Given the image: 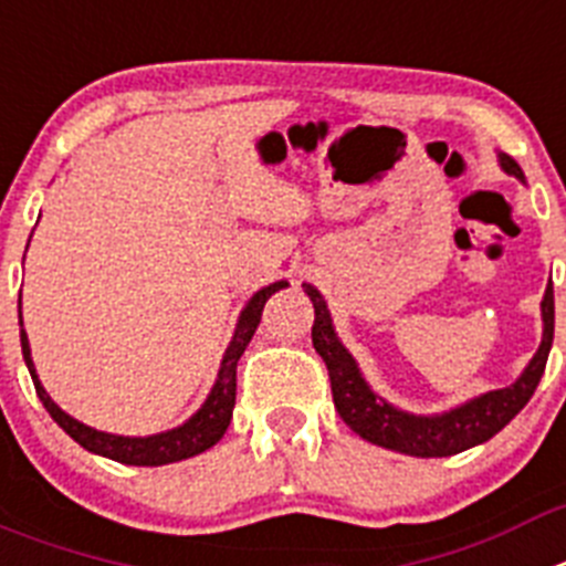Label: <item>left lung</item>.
<instances>
[{
  "mask_svg": "<svg viewBox=\"0 0 566 566\" xmlns=\"http://www.w3.org/2000/svg\"><path fill=\"white\" fill-rule=\"evenodd\" d=\"M500 165L505 174L525 181L522 168L507 154H500ZM303 289L311 303H314L311 342H314L317 354L323 356L325 367H328L331 392H334L336 412L342 415V421L356 434L370 440V443L385 446L392 452L412 454V458H449V454L465 452L471 446H480L494 438L531 401L538 381H542L547 356H551L553 328H556V303H553V286H547L542 300V345H538L536 356L525 367V373L511 387L483 392V396L471 398V401L460 403L449 412L409 415L387 403L385 398H378L367 387L354 356L347 354L345 345L336 336L323 294L308 286V283H303Z\"/></svg>",
  "mask_w": 566,
  "mask_h": 566,
  "instance_id": "obj_1",
  "label": "left lung"
}]
</instances>
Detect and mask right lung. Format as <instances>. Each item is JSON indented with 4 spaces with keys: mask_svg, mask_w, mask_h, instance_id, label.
<instances>
[{
    "mask_svg": "<svg viewBox=\"0 0 566 566\" xmlns=\"http://www.w3.org/2000/svg\"><path fill=\"white\" fill-rule=\"evenodd\" d=\"M283 286H289L286 280H277V283H272V286L252 294V300H249L247 308L241 311V317H238L235 334H232L230 347H227L224 359H221L219 378H216V385H212L207 401L201 403V409L190 418V421H185L176 429H168V432L148 434V438H123V434L97 432V429L75 421V418L66 415L53 398L46 396L44 387H41L39 376H35L33 359H30L28 334H24L22 328L24 365H28L30 376H33L35 392H39L41 403H44V409L50 412V418H53V421L59 423V427L75 440V443H81L86 452L103 454V458L117 460V463H126V465H165V463H176V460H188L193 458V454H201L205 449H210V446H216L221 438H224L227 427H230L232 407H235L238 359H241V354L247 350L249 339L255 336L266 300L272 297L274 292H280ZM19 308H22V303H19ZM19 319H22V311H19Z\"/></svg>",
    "mask_w": 566,
    "mask_h": 566,
    "instance_id": "obj_1",
    "label": "right lung"
}]
</instances>
